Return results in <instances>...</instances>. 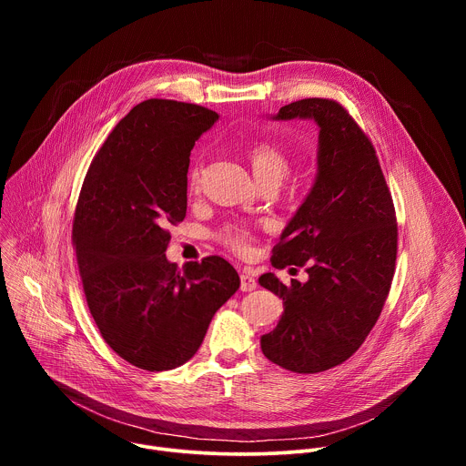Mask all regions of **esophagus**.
Returning <instances> with one entry per match:
<instances>
[{
	"label": "esophagus",
	"mask_w": 466,
	"mask_h": 466,
	"mask_svg": "<svg viewBox=\"0 0 466 466\" xmlns=\"http://www.w3.org/2000/svg\"><path fill=\"white\" fill-rule=\"evenodd\" d=\"M241 291H252L256 289V279L250 273H241Z\"/></svg>",
	"instance_id": "esophagus-1"
}]
</instances>
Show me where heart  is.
<instances>
[{
  "instance_id": "obj_1",
  "label": "heart",
  "mask_w": 466,
  "mask_h": 466,
  "mask_svg": "<svg viewBox=\"0 0 466 466\" xmlns=\"http://www.w3.org/2000/svg\"><path fill=\"white\" fill-rule=\"evenodd\" d=\"M247 157H248L252 173L259 184H269V182L280 184L288 177L291 167L288 153L273 142L252 144L247 151ZM201 177H203V160H197L187 175V186L191 191H197L198 186H201ZM218 239L232 252L247 254L252 247L254 234L250 228L243 225H225L219 230Z\"/></svg>"
}]
</instances>
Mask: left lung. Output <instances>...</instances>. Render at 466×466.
Wrapping results in <instances>:
<instances>
[{
	"label": "left lung",
	"instance_id": "8db88e82",
	"mask_svg": "<svg viewBox=\"0 0 466 466\" xmlns=\"http://www.w3.org/2000/svg\"><path fill=\"white\" fill-rule=\"evenodd\" d=\"M315 119L319 173L306 201L273 248L277 269L306 268L308 282L259 284L284 300L261 352L299 374L347 361L367 339L394 277L398 225L376 149L347 108L322 97L289 103L275 119Z\"/></svg>",
	"mask_w": 466,
	"mask_h": 466
}]
</instances>
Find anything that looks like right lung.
<instances>
[{
    "label": "right lung",
    "instance_id": "obj_1",
    "mask_svg": "<svg viewBox=\"0 0 466 466\" xmlns=\"http://www.w3.org/2000/svg\"><path fill=\"white\" fill-rule=\"evenodd\" d=\"M219 114L147 99L132 108L94 157L76 208L74 247L90 313L125 361L158 372L201 347L214 313L238 291L221 256L169 263V227L186 218L195 142Z\"/></svg>",
    "mask_w": 466,
    "mask_h": 466
}]
</instances>
